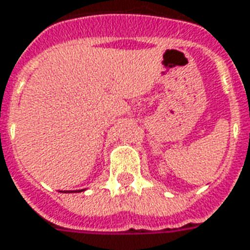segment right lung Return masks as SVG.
I'll list each match as a JSON object with an SVG mask.
<instances>
[{"label":"right lung","mask_w":250,"mask_h":250,"mask_svg":"<svg viewBox=\"0 0 250 250\" xmlns=\"http://www.w3.org/2000/svg\"><path fill=\"white\" fill-rule=\"evenodd\" d=\"M83 190V189H82ZM82 190H73V192H82ZM63 192H65V190H63ZM66 192H70V193H72V190H66Z\"/></svg>","instance_id":"1"}]
</instances>
